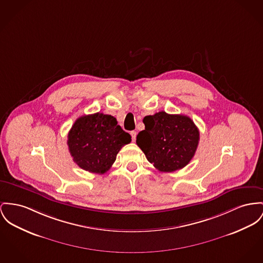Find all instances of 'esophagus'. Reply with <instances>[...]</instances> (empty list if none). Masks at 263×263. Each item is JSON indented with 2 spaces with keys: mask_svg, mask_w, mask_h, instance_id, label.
I'll use <instances>...</instances> for the list:
<instances>
[{
  "mask_svg": "<svg viewBox=\"0 0 263 263\" xmlns=\"http://www.w3.org/2000/svg\"><path fill=\"white\" fill-rule=\"evenodd\" d=\"M130 136H132V140L133 141H136V139H137V133L136 132H130Z\"/></svg>",
  "mask_w": 263,
  "mask_h": 263,
  "instance_id": "34e87169",
  "label": "esophagus"
}]
</instances>
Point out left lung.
Segmentation results:
<instances>
[{"mask_svg":"<svg viewBox=\"0 0 263 263\" xmlns=\"http://www.w3.org/2000/svg\"><path fill=\"white\" fill-rule=\"evenodd\" d=\"M142 122L145 127L139 133L137 144L159 172L173 173L192 160L199 130L191 118L159 111L144 117Z\"/></svg>","mask_w":263,"mask_h":263,"instance_id":"8db88e82","label":"left lung"}]
</instances>
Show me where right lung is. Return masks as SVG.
I'll return each instance as SVG.
<instances>
[{
    "label": "right lung",
    "mask_w": 263,
    "mask_h": 263,
    "mask_svg": "<svg viewBox=\"0 0 263 263\" xmlns=\"http://www.w3.org/2000/svg\"><path fill=\"white\" fill-rule=\"evenodd\" d=\"M130 141L132 137L116 118L102 112L79 118L68 135L73 161L81 168L100 175L110 168L121 148Z\"/></svg>",
    "instance_id": "1"
}]
</instances>
